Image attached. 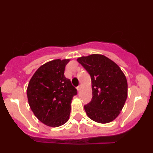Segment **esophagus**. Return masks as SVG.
Here are the masks:
<instances>
[{
    "label": "esophagus",
    "mask_w": 153,
    "mask_h": 153,
    "mask_svg": "<svg viewBox=\"0 0 153 153\" xmlns=\"http://www.w3.org/2000/svg\"><path fill=\"white\" fill-rule=\"evenodd\" d=\"M81 88H82V87H81V85H79L78 87H77V89L78 91H79L81 90Z\"/></svg>",
    "instance_id": "1"
}]
</instances>
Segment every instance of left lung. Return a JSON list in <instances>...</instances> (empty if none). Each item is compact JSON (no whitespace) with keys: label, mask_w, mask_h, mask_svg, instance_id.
I'll list each match as a JSON object with an SVG mask.
<instances>
[{"label":"left lung","mask_w":153,"mask_h":153,"mask_svg":"<svg viewBox=\"0 0 153 153\" xmlns=\"http://www.w3.org/2000/svg\"><path fill=\"white\" fill-rule=\"evenodd\" d=\"M77 60L91 79L93 97L84 106L87 115L97 123L113 121L120 114L128 97L124 74L114 62L102 54H91Z\"/></svg>","instance_id":"left-lung-1"}]
</instances>
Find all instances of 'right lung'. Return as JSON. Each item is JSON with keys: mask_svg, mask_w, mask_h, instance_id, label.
<instances>
[{"mask_svg": "<svg viewBox=\"0 0 153 153\" xmlns=\"http://www.w3.org/2000/svg\"><path fill=\"white\" fill-rule=\"evenodd\" d=\"M70 59H56L38 68L27 89L28 103L35 116L44 124L56 128L70 118L71 103L77 90L64 70Z\"/></svg>", "mask_w": 153, "mask_h": 153, "instance_id": "1", "label": "right lung"}]
</instances>
